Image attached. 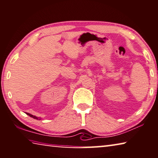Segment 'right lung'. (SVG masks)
Here are the masks:
<instances>
[{
	"label": "right lung",
	"mask_w": 158,
	"mask_h": 158,
	"mask_svg": "<svg viewBox=\"0 0 158 158\" xmlns=\"http://www.w3.org/2000/svg\"><path fill=\"white\" fill-rule=\"evenodd\" d=\"M27 115H29L30 117H33L34 119H39V118L37 117H36V116H34V115H32V114H30V113H26Z\"/></svg>",
	"instance_id": "obj_1"
}]
</instances>
